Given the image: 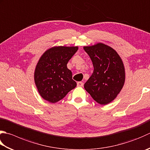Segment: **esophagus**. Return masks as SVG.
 I'll return each instance as SVG.
<instances>
[{"instance_id":"34e87169","label":"esophagus","mask_w":150,"mask_h":150,"mask_svg":"<svg viewBox=\"0 0 150 150\" xmlns=\"http://www.w3.org/2000/svg\"><path fill=\"white\" fill-rule=\"evenodd\" d=\"M77 84L78 86H83L84 83H83V82H77Z\"/></svg>"}]
</instances>
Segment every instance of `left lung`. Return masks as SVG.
Here are the masks:
<instances>
[{"label":"left lung","instance_id":"left-lung-1","mask_svg":"<svg viewBox=\"0 0 150 150\" xmlns=\"http://www.w3.org/2000/svg\"><path fill=\"white\" fill-rule=\"evenodd\" d=\"M92 60L93 71L84 87L99 104L105 105L116 98L125 82V69L116 51L103 43L84 47Z\"/></svg>","mask_w":150,"mask_h":150}]
</instances>
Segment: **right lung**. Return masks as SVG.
<instances>
[{
    "mask_svg": "<svg viewBox=\"0 0 150 150\" xmlns=\"http://www.w3.org/2000/svg\"><path fill=\"white\" fill-rule=\"evenodd\" d=\"M77 50V47H55L40 58L35 69L34 81L44 99L54 103L77 86L67 64Z\"/></svg>",
    "mask_w": 150,
    "mask_h": 150,
    "instance_id": "right-lung-1",
    "label": "right lung"
}]
</instances>
